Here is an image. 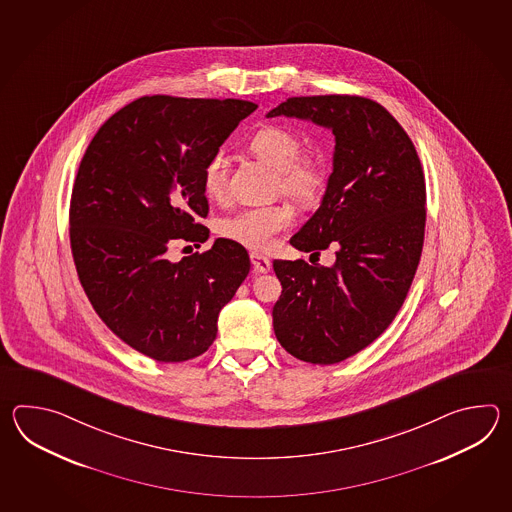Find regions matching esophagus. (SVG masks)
Wrapping results in <instances>:
<instances>
[{
    "label": "esophagus",
    "instance_id": "1",
    "mask_svg": "<svg viewBox=\"0 0 512 512\" xmlns=\"http://www.w3.org/2000/svg\"><path fill=\"white\" fill-rule=\"evenodd\" d=\"M251 261L254 272H261V274H265V272L271 271V260H269V258H265V256H261V254L252 252Z\"/></svg>",
    "mask_w": 512,
    "mask_h": 512
}]
</instances>
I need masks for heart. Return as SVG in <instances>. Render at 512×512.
Listing matches in <instances>:
<instances>
[{"mask_svg":"<svg viewBox=\"0 0 512 512\" xmlns=\"http://www.w3.org/2000/svg\"><path fill=\"white\" fill-rule=\"evenodd\" d=\"M261 161L278 170V188L296 201H311L324 185L320 166L302 157L304 144L294 131L282 126H265L256 131L249 142ZM229 186V164L225 153H214L203 168V190L210 199H223ZM293 210L287 205L243 208L219 221L218 232L225 240L245 249L269 251L278 234L293 225Z\"/></svg>","mask_w":512,"mask_h":512,"instance_id":"heart-1","label":"heart"}]
</instances>
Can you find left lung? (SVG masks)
<instances>
[{
    "instance_id": "obj_1",
    "label": "left lung",
    "mask_w": 512,
    "mask_h": 512,
    "mask_svg": "<svg viewBox=\"0 0 512 512\" xmlns=\"http://www.w3.org/2000/svg\"><path fill=\"white\" fill-rule=\"evenodd\" d=\"M280 115L335 135L326 194L291 245L313 254L335 245L337 261H272L282 283L272 326L296 359L337 364L381 337L404 304L425 241V174L403 126L370 98H287L267 113Z\"/></svg>"
}]
</instances>
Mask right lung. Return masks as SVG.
Returning a JSON list of instances; mask_svg holds the SVG:
<instances>
[{
    "label": "right lung",
    "instance_id": "1",
    "mask_svg": "<svg viewBox=\"0 0 512 512\" xmlns=\"http://www.w3.org/2000/svg\"><path fill=\"white\" fill-rule=\"evenodd\" d=\"M256 108L236 98H137L82 157L69 207L78 280L102 322L150 359L205 353L219 311L251 271L247 251L225 238L181 261L166 251L174 240H208L203 168Z\"/></svg>",
    "mask_w": 512,
    "mask_h": 512
}]
</instances>
